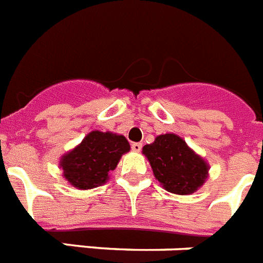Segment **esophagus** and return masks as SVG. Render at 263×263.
Listing matches in <instances>:
<instances>
[{
	"instance_id": "34e87169",
	"label": "esophagus",
	"mask_w": 263,
	"mask_h": 263,
	"mask_svg": "<svg viewBox=\"0 0 263 263\" xmlns=\"http://www.w3.org/2000/svg\"><path fill=\"white\" fill-rule=\"evenodd\" d=\"M142 147H143L142 143H132V144H131V148L134 149L135 152L140 151V149H142Z\"/></svg>"
}]
</instances>
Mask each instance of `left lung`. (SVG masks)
<instances>
[{
	"label": "left lung",
	"instance_id": "left-lung-1",
	"mask_svg": "<svg viewBox=\"0 0 263 263\" xmlns=\"http://www.w3.org/2000/svg\"><path fill=\"white\" fill-rule=\"evenodd\" d=\"M143 154L149 160L156 179L170 193L193 194L207 178V163L174 134L158 136L152 144L143 147Z\"/></svg>",
	"mask_w": 263,
	"mask_h": 263
}]
</instances>
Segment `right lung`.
I'll list each match as a JSON object with an SVG mask.
<instances>
[{
  "label": "right lung",
  "instance_id": "obj_1",
  "mask_svg": "<svg viewBox=\"0 0 263 263\" xmlns=\"http://www.w3.org/2000/svg\"><path fill=\"white\" fill-rule=\"evenodd\" d=\"M129 151V143L121 135L92 131L80 145L63 156L60 165L65 179L81 190L98 187L109 178L121 155Z\"/></svg>",
  "mask_w": 263,
  "mask_h": 263
}]
</instances>
